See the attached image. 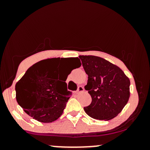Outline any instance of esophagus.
I'll return each mask as SVG.
<instances>
[{
  "label": "esophagus",
  "mask_w": 150,
  "mask_h": 150,
  "mask_svg": "<svg viewBox=\"0 0 150 150\" xmlns=\"http://www.w3.org/2000/svg\"><path fill=\"white\" fill-rule=\"evenodd\" d=\"M84 90H85V89H84V87H82V86H79V87H78V88H77V93H80V92H83Z\"/></svg>",
  "instance_id": "34e87169"
}]
</instances>
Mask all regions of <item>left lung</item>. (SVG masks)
<instances>
[{"label":"left lung","mask_w":150,"mask_h":150,"mask_svg":"<svg viewBox=\"0 0 150 150\" xmlns=\"http://www.w3.org/2000/svg\"><path fill=\"white\" fill-rule=\"evenodd\" d=\"M88 80L85 86L92 103L84 110L98 120L115 118L128 103L130 80L119 67L95 56H80Z\"/></svg>","instance_id":"obj_1"}]
</instances>
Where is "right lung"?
Segmentation results:
<instances>
[{"label":"right lung","instance_id":"1","mask_svg":"<svg viewBox=\"0 0 150 150\" xmlns=\"http://www.w3.org/2000/svg\"><path fill=\"white\" fill-rule=\"evenodd\" d=\"M63 58L42 60L26 71L15 85L18 104L29 116L42 123H51L61 116L66 103L72 95L65 82L71 73L65 71L63 80H58V71L64 66ZM70 61L80 67L78 58H70Z\"/></svg>","mask_w":150,"mask_h":150}]
</instances>
